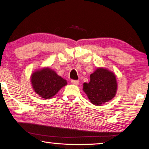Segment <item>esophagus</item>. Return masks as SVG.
<instances>
[{
	"instance_id": "1",
	"label": "esophagus",
	"mask_w": 149,
	"mask_h": 149,
	"mask_svg": "<svg viewBox=\"0 0 149 149\" xmlns=\"http://www.w3.org/2000/svg\"><path fill=\"white\" fill-rule=\"evenodd\" d=\"M71 83L74 85H78L79 84V81L78 80H72Z\"/></svg>"
}]
</instances>
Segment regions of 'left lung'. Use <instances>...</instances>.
<instances>
[{"label":"left lung","instance_id":"1","mask_svg":"<svg viewBox=\"0 0 149 149\" xmlns=\"http://www.w3.org/2000/svg\"><path fill=\"white\" fill-rule=\"evenodd\" d=\"M117 87L116 77L114 73L99 68L91 74L89 84L84 83L83 90L93 104L100 106L115 97Z\"/></svg>","mask_w":149,"mask_h":149}]
</instances>
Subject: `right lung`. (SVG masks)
Wrapping results in <instances>:
<instances>
[{
	"instance_id": "add662e5",
	"label": "right lung",
	"mask_w": 149,
	"mask_h": 149,
	"mask_svg": "<svg viewBox=\"0 0 149 149\" xmlns=\"http://www.w3.org/2000/svg\"><path fill=\"white\" fill-rule=\"evenodd\" d=\"M31 82L35 92L45 99L54 97L61 88L67 85L66 80L49 68L34 72L31 76Z\"/></svg>"
}]
</instances>
